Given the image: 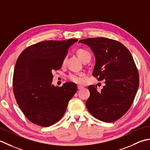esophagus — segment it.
<instances>
[{
  "instance_id": "1",
  "label": "esophagus",
  "mask_w": 150,
  "mask_h": 150,
  "mask_svg": "<svg viewBox=\"0 0 150 150\" xmlns=\"http://www.w3.org/2000/svg\"><path fill=\"white\" fill-rule=\"evenodd\" d=\"M83 88V86H81V85H78V90H80V89H82V88Z\"/></svg>"
}]
</instances>
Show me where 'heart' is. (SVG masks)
<instances>
[{
    "label": "heart",
    "instance_id": "1",
    "mask_svg": "<svg viewBox=\"0 0 150 150\" xmlns=\"http://www.w3.org/2000/svg\"><path fill=\"white\" fill-rule=\"evenodd\" d=\"M78 56L80 58L82 62H84L87 60H90L91 58V55L89 52L82 48H79L76 51ZM66 62V57L63 61V64H65ZM69 79L71 81L76 83L81 84L84 81V74L83 73H79V74H71L69 75Z\"/></svg>",
    "mask_w": 150,
    "mask_h": 150
}]
</instances>
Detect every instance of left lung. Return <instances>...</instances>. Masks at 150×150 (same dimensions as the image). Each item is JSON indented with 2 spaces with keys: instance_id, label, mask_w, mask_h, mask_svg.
<instances>
[{
  "instance_id": "8db88e82",
  "label": "left lung",
  "mask_w": 150,
  "mask_h": 150,
  "mask_svg": "<svg viewBox=\"0 0 150 150\" xmlns=\"http://www.w3.org/2000/svg\"><path fill=\"white\" fill-rule=\"evenodd\" d=\"M78 42L91 48L96 58L93 75L105 86L98 92L90 85L86 107L98 120L112 122L121 118L130 108L139 85V76L132 55L120 42L105 38H88Z\"/></svg>"
}]
</instances>
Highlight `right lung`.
I'll list each match as a JSON object with an SVG mask.
<instances>
[{
    "label": "right lung",
    "instance_id": "1",
    "mask_svg": "<svg viewBox=\"0 0 150 150\" xmlns=\"http://www.w3.org/2000/svg\"><path fill=\"white\" fill-rule=\"evenodd\" d=\"M78 39L45 41L30 46L20 54L13 77L15 98L25 117L33 124L48 127L63 117L77 85L52 84V72L61 69L69 47Z\"/></svg>",
    "mask_w": 150,
    "mask_h": 150
}]
</instances>
